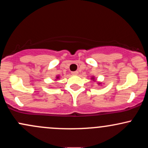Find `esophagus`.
I'll list each match as a JSON object with an SVG mask.
<instances>
[{
  "label": "esophagus",
  "instance_id": "esophagus-1",
  "mask_svg": "<svg viewBox=\"0 0 148 148\" xmlns=\"http://www.w3.org/2000/svg\"><path fill=\"white\" fill-rule=\"evenodd\" d=\"M78 74H79V72H78V71H75V72H72V75H78Z\"/></svg>",
  "mask_w": 148,
  "mask_h": 148
}]
</instances>
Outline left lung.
Returning a JSON list of instances; mask_svg holds the SVG:
<instances>
[{
    "mask_svg": "<svg viewBox=\"0 0 148 148\" xmlns=\"http://www.w3.org/2000/svg\"><path fill=\"white\" fill-rule=\"evenodd\" d=\"M91 80H92L93 81H96L95 78V76H92V78H91ZM97 84H98V85H101V82H97Z\"/></svg>",
    "mask_w": 148,
    "mask_h": 148,
    "instance_id": "obj_1",
    "label": "left lung"
}]
</instances>
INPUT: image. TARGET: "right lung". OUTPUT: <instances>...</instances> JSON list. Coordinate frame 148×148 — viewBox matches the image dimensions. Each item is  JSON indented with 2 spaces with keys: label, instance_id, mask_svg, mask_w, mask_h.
<instances>
[{
  "label": "right lung",
  "instance_id": "add662e5",
  "mask_svg": "<svg viewBox=\"0 0 148 148\" xmlns=\"http://www.w3.org/2000/svg\"><path fill=\"white\" fill-rule=\"evenodd\" d=\"M59 79H60V76L58 75V76H56V80H55V81H57V80Z\"/></svg>",
  "mask_w": 148,
  "mask_h": 148
}]
</instances>
